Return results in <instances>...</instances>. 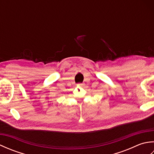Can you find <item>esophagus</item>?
<instances>
[{
	"instance_id": "obj_1",
	"label": "esophagus",
	"mask_w": 154,
	"mask_h": 154,
	"mask_svg": "<svg viewBox=\"0 0 154 154\" xmlns=\"http://www.w3.org/2000/svg\"><path fill=\"white\" fill-rule=\"evenodd\" d=\"M79 86H83V83H79Z\"/></svg>"
}]
</instances>
